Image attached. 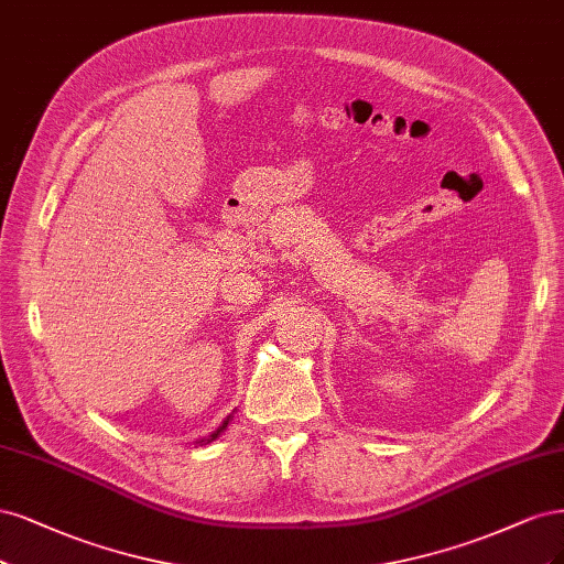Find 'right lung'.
I'll use <instances>...</instances> for the list:
<instances>
[{
	"instance_id": "obj_1",
	"label": "right lung",
	"mask_w": 564,
	"mask_h": 564,
	"mask_svg": "<svg viewBox=\"0 0 564 564\" xmlns=\"http://www.w3.org/2000/svg\"><path fill=\"white\" fill-rule=\"evenodd\" d=\"M227 424H229V416H227V420L223 422V426H220V429H217V431H215V433L210 435V438H208V443H210L213 438H217V435H220V431H225V429H227ZM202 443H204V441H202Z\"/></svg>"
}]
</instances>
